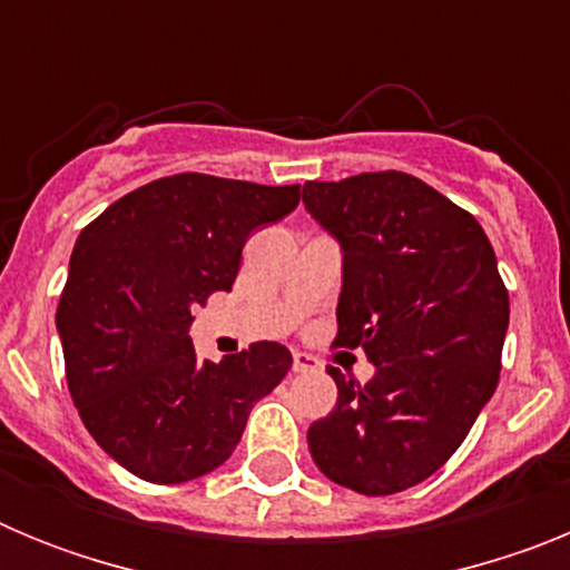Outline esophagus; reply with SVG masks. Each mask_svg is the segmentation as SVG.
Masks as SVG:
<instances>
[{"mask_svg": "<svg viewBox=\"0 0 570 570\" xmlns=\"http://www.w3.org/2000/svg\"><path fill=\"white\" fill-rule=\"evenodd\" d=\"M320 360H314L311 354H302V351H296L294 354V374H314V371H320Z\"/></svg>", "mask_w": 570, "mask_h": 570, "instance_id": "1", "label": "esophagus"}]
</instances>
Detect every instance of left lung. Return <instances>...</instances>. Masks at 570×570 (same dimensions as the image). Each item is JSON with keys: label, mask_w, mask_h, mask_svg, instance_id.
Wrapping results in <instances>:
<instances>
[{"label": "left lung", "mask_w": 570, "mask_h": 570, "mask_svg": "<svg viewBox=\"0 0 570 570\" xmlns=\"http://www.w3.org/2000/svg\"><path fill=\"white\" fill-rule=\"evenodd\" d=\"M302 203L342 245L336 347L374 380L328 367L336 407L308 428L328 480L365 497L440 471L500 382L508 288L482 225L402 170L305 183Z\"/></svg>", "instance_id": "1"}]
</instances>
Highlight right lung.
I'll list each match as a JSON object with an SVG mask.
<instances>
[{"instance_id":"1","label":"right lung","mask_w":570,"mask_h":570,"mask_svg":"<svg viewBox=\"0 0 570 570\" xmlns=\"http://www.w3.org/2000/svg\"><path fill=\"white\" fill-rule=\"evenodd\" d=\"M299 185L208 174L154 179L85 225L57 308L70 396L90 436L139 480L176 485L223 465L291 351L254 342L196 360V305L230 291L242 248L299 205Z\"/></svg>"}]
</instances>
